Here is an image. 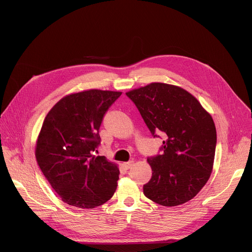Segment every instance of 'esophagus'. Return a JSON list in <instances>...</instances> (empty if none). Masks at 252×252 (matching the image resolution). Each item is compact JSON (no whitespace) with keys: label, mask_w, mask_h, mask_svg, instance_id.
<instances>
[{"label":"esophagus","mask_w":252,"mask_h":252,"mask_svg":"<svg viewBox=\"0 0 252 252\" xmlns=\"http://www.w3.org/2000/svg\"><path fill=\"white\" fill-rule=\"evenodd\" d=\"M132 164H133V161H129V162H125V163H123V167L125 169H129L131 166H132Z\"/></svg>","instance_id":"esophagus-1"}]
</instances>
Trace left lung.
<instances>
[{
	"label": "left lung",
	"mask_w": 252,
	"mask_h": 252,
	"mask_svg": "<svg viewBox=\"0 0 252 252\" xmlns=\"http://www.w3.org/2000/svg\"><path fill=\"white\" fill-rule=\"evenodd\" d=\"M126 95L152 135L164 137L161 155L148 158L153 173L143 194L167 207L193 199L212 172L217 129L210 114L190 93L169 84L151 83Z\"/></svg>",
	"instance_id": "1"
}]
</instances>
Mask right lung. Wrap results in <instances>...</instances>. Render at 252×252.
I'll return each mask as SVG.
<instances>
[{"label":"right lung","mask_w":252,"mask_h":252,"mask_svg":"<svg viewBox=\"0 0 252 252\" xmlns=\"http://www.w3.org/2000/svg\"><path fill=\"white\" fill-rule=\"evenodd\" d=\"M122 92L91 89L66 95L47 114L35 146V159L54 190L68 205L95 208L117 189L118 166L95 157L99 127Z\"/></svg>","instance_id":"obj_1"}]
</instances>
